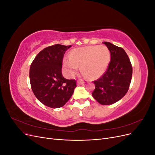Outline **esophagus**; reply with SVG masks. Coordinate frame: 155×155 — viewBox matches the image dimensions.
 Instances as JSON below:
<instances>
[{
  "mask_svg": "<svg viewBox=\"0 0 155 155\" xmlns=\"http://www.w3.org/2000/svg\"><path fill=\"white\" fill-rule=\"evenodd\" d=\"M84 83H85V82L81 81H78L77 83L78 85H83V84H84Z\"/></svg>",
  "mask_w": 155,
  "mask_h": 155,
  "instance_id": "esophagus-1",
  "label": "esophagus"
}]
</instances>
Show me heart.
<instances>
[{"label": "heart", "instance_id": "heart-1", "mask_svg": "<svg viewBox=\"0 0 155 155\" xmlns=\"http://www.w3.org/2000/svg\"><path fill=\"white\" fill-rule=\"evenodd\" d=\"M110 60V51L105 46H88L73 49L70 58H64L63 64L69 78H73L81 66L85 75L98 78L106 72Z\"/></svg>", "mask_w": 155, "mask_h": 155}]
</instances>
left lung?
Returning a JSON list of instances; mask_svg holds the SVG:
<instances>
[{
	"label": "left lung",
	"instance_id": "8db88e82",
	"mask_svg": "<svg viewBox=\"0 0 155 155\" xmlns=\"http://www.w3.org/2000/svg\"><path fill=\"white\" fill-rule=\"evenodd\" d=\"M110 53V61L107 71L94 81L95 90L92 93L101 105H107L118 101L127 92L133 74L130 59L125 50L109 42H104Z\"/></svg>",
	"mask_w": 155,
	"mask_h": 155
}]
</instances>
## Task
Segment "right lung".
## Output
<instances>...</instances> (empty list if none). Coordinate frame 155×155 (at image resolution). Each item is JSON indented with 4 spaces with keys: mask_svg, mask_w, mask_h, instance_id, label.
I'll use <instances>...</instances> for the list:
<instances>
[{
    "mask_svg": "<svg viewBox=\"0 0 155 155\" xmlns=\"http://www.w3.org/2000/svg\"><path fill=\"white\" fill-rule=\"evenodd\" d=\"M71 45H55L37 55L30 66V80L34 95L45 105L56 109L64 106L72 96L76 83L62 75L63 55Z\"/></svg>",
    "mask_w": 155,
    "mask_h": 155,
    "instance_id": "add662e5",
    "label": "right lung"
}]
</instances>
